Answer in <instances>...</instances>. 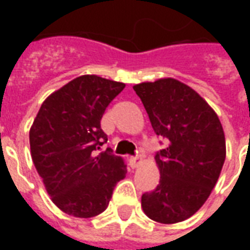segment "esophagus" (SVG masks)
Here are the masks:
<instances>
[{
    "instance_id": "34e87169",
    "label": "esophagus",
    "mask_w": 250,
    "mask_h": 250,
    "mask_svg": "<svg viewBox=\"0 0 250 250\" xmlns=\"http://www.w3.org/2000/svg\"><path fill=\"white\" fill-rule=\"evenodd\" d=\"M142 158L141 157H132L130 158V166L132 168H136L138 166H141Z\"/></svg>"
}]
</instances>
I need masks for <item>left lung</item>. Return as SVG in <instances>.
<instances>
[{"label":"left lung","instance_id":"1","mask_svg":"<svg viewBox=\"0 0 250 250\" xmlns=\"http://www.w3.org/2000/svg\"><path fill=\"white\" fill-rule=\"evenodd\" d=\"M134 91L155 134L167 142L155 155L161 179L142 195L143 211L161 224L188 220L209 198L225 162L222 125L204 98L175 79L141 83Z\"/></svg>","mask_w":250,"mask_h":250}]
</instances>
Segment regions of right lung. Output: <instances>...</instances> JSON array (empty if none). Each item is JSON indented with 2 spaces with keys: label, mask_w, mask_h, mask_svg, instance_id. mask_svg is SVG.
Segmentation results:
<instances>
[{
  "label": "right lung",
  "mask_w": 250,
  "mask_h": 250,
  "mask_svg": "<svg viewBox=\"0 0 250 250\" xmlns=\"http://www.w3.org/2000/svg\"><path fill=\"white\" fill-rule=\"evenodd\" d=\"M125 83L83 75L51 93L29 131L32 159L57 208L79 218L107 209L116 184L127 174L125 161L111 150L100 120Z\"/></svg>",
  "instance_id": "add662e5"
}]
</instances>
